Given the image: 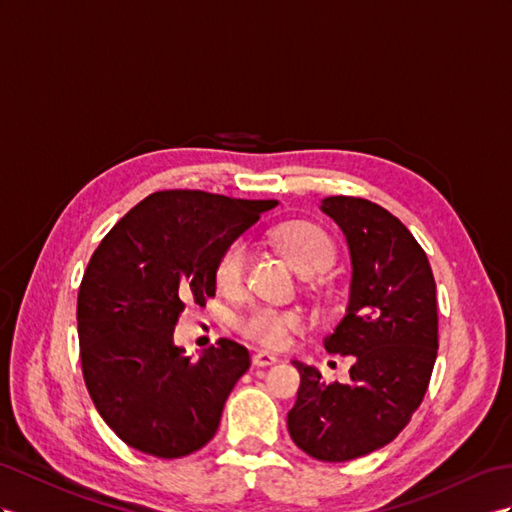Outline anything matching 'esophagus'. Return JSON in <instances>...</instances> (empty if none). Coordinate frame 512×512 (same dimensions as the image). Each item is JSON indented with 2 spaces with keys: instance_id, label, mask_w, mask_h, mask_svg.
Here are the masks:
<instances>
[{
  "instance_id": "1",
  "label": "esophagus",
  "mask_w": 512,
  "mask_h": 512,
  "mask_svg": "<svg viewBox=\"0 0 512 512\" xmlns=\"http://www.w3.org/2000/svg\"><path fill=\"white\" fill-rule=\"evenodd\" d=\"M277 355H272V352H255L253 355V365H257V368H266V365H274L277 363Z\"/></svg>"
}]
</instances>
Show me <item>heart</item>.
<instances>
[{"instance_id":"heart-1","label":"heart","mask_w":512,"mask_h":512,"mask_svg":"<svg viewBox=\"0 0 512 512\" xmlns=\"http://www.w3.org/2000/svg\"><path fill=\"white\" fill-rule=\"evenodd\" d=\"M270 238L287 259V264L303 277H316V274L329 270L337 255L331 235L313 222H287V225L272 229ZM246 257L248 251L244 242H233L222 251L216 264V283L220 290L235 292L242 285ZM300 326H303V318L298 313L272 307H253L238 320L240 333L266 348L285 346Z\"/></svg>"}]
</instances>
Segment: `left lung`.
<instances>
[{"mask_svg":"<svg viewBox=\"0 0 512 512\" xmlns=\"http://www.w3.org/2000/svg\"><path fill=\"white\" fill-rule=\"evenodd\" d=\"M348 242L352 279L346 316L324 337L331 355L352 357L350 383H324L294 361L300 387L287 430L300 450L344 463L383 448L422 404L437 335V285L424 248L385 207L357 196L320 205Z\"/></svg>","mask_w":512,"mask_h":512,"instance_id":"obj_1","label":"left lung"}]
</instances>
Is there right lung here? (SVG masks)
Returning <instances> with one entry per match:
<instances>
[{"instance_id":"add662e5","label":"right lung","mask_w":512,"mask_h":512,"mask_svg":"<svg viewBox=\"0 0 512 512\" xmlns=\"http://www.w3.org/2000/svg\"><path fill=\"white\" fill-rule=\"evenodd\" d=\"M277 205L201 190L155 192L90 257L77 294L84 383L129 448L179 458L216 435L251 355L222 337L194 361L175 346L173 331L188 300L203 305L214 296L222 251Z\"/></svg>"}]
</instances>
